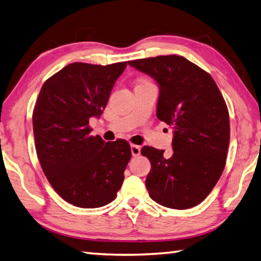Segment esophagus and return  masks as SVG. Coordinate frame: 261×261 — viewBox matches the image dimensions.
<instances>
[{"label": "esophagus", "mask_w": 261, "mask_h": 261, "mask_svg": "<svg viewBox=\"0 0 261 261\" xmlns=\"http://www.w3.org/2000/svg\"><path fill=\"white\" fill-rule=\"evenodd\" d=\"M130 150H132V154L133 156H139L141 154V147L139 145L132 144L130 145Z\"/></svg>", "instance_id": "esophagus-1"}]
</instances>
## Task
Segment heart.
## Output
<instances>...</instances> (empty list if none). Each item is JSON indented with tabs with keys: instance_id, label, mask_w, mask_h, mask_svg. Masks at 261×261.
Masks as SVG:
<instances>
[{
	"instance_id": "1",
	"label": "heart",
	"mask_w": 261,
	"mask_h": 261,
	"mask_svg": "<svg viewBox=\"0 0 261 261\" xmlns=\"http://www.w3.org/2000/svg\"><path fill=\"white\" fill-rule=\"evenodd\" d=\"M143 83H146V82H143ZM141 84H142V83H141Z\"/></svg>"
}]
</instances>
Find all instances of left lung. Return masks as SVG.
I'll list each match as a JSON object with an SVG mask.
<instances>
[{"label":"left lung","instance_id":"1","mask_svg":"<svg viewBox=\"0 0 261 261\" xmlns=\"http://www.w3.org/2000/svg\"><path fill=\"white\" fill-rule=\"evenodd\" d=\"M128 65L158 82L156 117L174 129L170 158L152 146L141 150L151 162L150 198L171 209L198 205L217 184L227 158L229 115L222 93L207 71L175 54Z\"/></svg>","mask_w":261,"mask_h":261}]
</instances>
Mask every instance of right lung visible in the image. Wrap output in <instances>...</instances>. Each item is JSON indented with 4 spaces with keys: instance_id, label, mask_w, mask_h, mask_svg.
Listing matches in <instances>:
<instances>
[{
    "instance_id": "add662e5",
    "label": "right lung",
    "mask_w": 261,
    "mask_h": 261,
    "mask_svg": "<svg viewBox=\"0 0 261 261\" xmlns=\"http://www.w3.org/2000/svg\"><path fill=\"white\" fill-rule=\"evenodd\" d=\"M127 62H73L44 83L33 111L39 164L61 198L80 208L114 201L132 156L127 141L91 135V117H100Z\"/></svg>"
}]
</instances>
